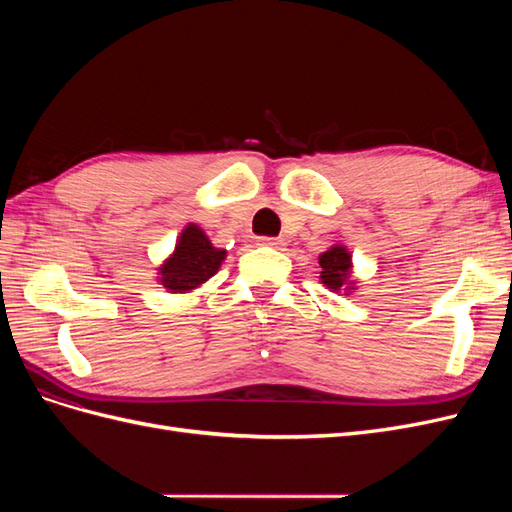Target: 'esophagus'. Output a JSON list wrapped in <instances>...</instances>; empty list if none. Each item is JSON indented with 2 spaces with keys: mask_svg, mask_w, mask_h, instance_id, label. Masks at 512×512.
<instances>
[{
  "mask_svg": "<svg viewBox=\"0 0 512 512\" xmlns=\"http://www.w3.org/2000/svg\"><path fill=\"white\" fill-rule=\"evenodd\" d=\"M258 245H269V247H282L284 245V239H277V237H260L258 239Z\"/></svg>",
  "mask_w": 512,
  "mask_h": 512,
  "instance_id": "esophagus-1",
  "label": "esophagus"
}]
</instances>
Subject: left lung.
I'll use <instances>...</instances> for the list:
<instances>
[{"label":"left lung","mask_w":512,"mask_h":512,"mask_svg":"<svg viewBox=\"0 0 512 512\" xmlns=\"http://www.w3.org/2000/svg\"><path fill=\"white\" fill-rule=\"evenodd\" d=\"M318 265H320V282L331 288L333 292L354 290V282L350 280V271H352V256L346 250L344 245H333L327 252H322L318 256Z\"/></svg>","instance_id":"1"}]
</instances>
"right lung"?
I'll use <instances>...</instances> for the list:
<instances>
[{
    "label": "right lung",
    "mask_w": 512,
    "mask_h": 512,
    "mask_svg": "<svg viewBox=\"0 0 512 512\" xmlns=\"http://www.w3.org/2000/svg\"><path fill=\"white\" fill-rule=\"evenodd\" d=\"M224 258L226 250L213 247L203 228L188 224L181 230L175 252L158 269L160 282L168 292H190L218 273Z\"/></svg>",
    "instance_id": "right-lung-1"
}]
</instances>
